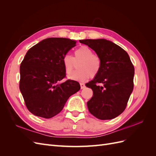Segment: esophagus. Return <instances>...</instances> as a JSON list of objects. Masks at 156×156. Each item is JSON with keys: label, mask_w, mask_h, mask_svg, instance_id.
Returning a JSON list of instances; mask_svg holds the SVG:
<instances>
[{"label": "esophagus", "mask_w": 156, "mask_h": 156, "mask_svg": "<svg viewBox=\"0 0 156 156\" xmlns=\"http://www.w3.org/2000/svg\"><path fill=\"white\" fill-rule=\"evenodd\" d=\"M80 85H81V88L83 89L84 87H85V84L83 83H80Z\"/></svg>", "instance_id": "esophagus-1"}]
</instances>
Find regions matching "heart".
<instances>
[{"mask_svg":"<svg viewBox=\"0 0 156 156\" xmlns=\"http://www.w3.org/2000/svg\"><path fill=\"white\" fill-rule=\"evenodd\" d=\"M75 62H78L77 70L71 74L69 78L75 81H84L90 77H94L100 73L101 62L92 49L87 46H82L75 51V56L66 55L62 58L65 72L68 75L72 72L75 68Z\"/></svg>","mask_w":156,"mask_h":156,"instance_id":"heart-1","label":"heart"}]
</instances>
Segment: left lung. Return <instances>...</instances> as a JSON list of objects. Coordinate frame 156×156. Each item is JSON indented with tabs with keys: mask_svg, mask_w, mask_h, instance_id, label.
<instances>
[{
	"mask_svg": "<svg viewBox=\"0 0 156 156\" xmlns=\"http://www.w3.org/2000/svg\"><path fill=\"white\" fill-rule=\"evenodd\" d=\"M79 41L95 51L101 62L100 73L86 84L93 91L88 111L98 119H115L125 110L133 90V65L127 52L109 40Z\"/></svg>",
	"mask_w": 156,
	"mask_h": 156,
	"instance_id": "1",
	"label": "left lung"
}]
</instances>
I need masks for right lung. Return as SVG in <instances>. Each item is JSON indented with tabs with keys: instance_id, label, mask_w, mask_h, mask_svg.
<instances>
[{
	"instance_id": "right-lung-1",
	"label": "right lung",
	"mask_w": 156,
	"mask_h": 156,
	"mask_svg": "<svg viewBox=\"0 0 156 156\" xmlns=\"http://www.w3.org/2000/svg\"><path fill=\"white\" fill-rule=\"evenodd\" d=\"M76 41L49 37L27 51L20 66V89L26 107L33 115L50 119L62 110L68 99L78 92V82L67 80L62 63L64 56Z\"/></svg>"
}]
</instances>
